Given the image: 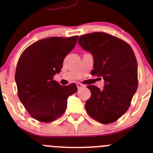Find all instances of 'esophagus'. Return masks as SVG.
Listing matches in <instances>:
<instances>
[{
	"label": "esophagus",
	"mask_w": 153,
	"mask_h": 153,
	"mask_svg": "<svg viewBox=\"0 0 153 153\" xmlns=\"http://www.w3.org/2000/svg\"><path fill=\"white\" fill-rule=\"evenodd\" d=\"M77 87H78V89H80V88H82V87H84V84H81V83H77Z\"/></svg>",
	"instance_id": "1"
}]
</instances>
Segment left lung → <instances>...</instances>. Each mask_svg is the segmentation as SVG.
<instances>
[{"label":"left lung","mask_w":153,"mask_h":153,"mask_svg":"<svg viewBox=\"0 0 153 153\" xmlns=\"http://www.w3.org/2000/svg\"><path fill=\"white\" fill-rule=\"evenodd\" d=\"M78 43L92 54V75L102 77L100 89L87 86L91 97L85 104L87 113L102 124L117 121L130 106L138 88V64L132 48L121 39L105 32H92L81 36Z\"/></svg>","instance_id":"8db88e82"}]
</instances>
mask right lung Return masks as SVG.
I'll return each instance as SVG.
<instances>
[{
  "label": "right lung",
  "mask_w": 153,
  "mask_h": 153,
  "mask_svg": "<svg viewBox=\"0 0 153 153\" xmlns=\"http://www.w3.org/2000/svg\"><path fill=\"white\" fill-rule=\"evenodd\" d=\"M78 38L51 37L39 40L20 57L15 76L18 98L35 119L50 122L58 118L65 112L69 95L78 91L75 84L64 86L53 80Z\"/></svg>",
  "instance_id": "obj_1"
}]
</instances>
